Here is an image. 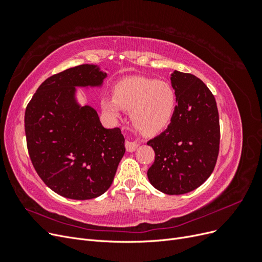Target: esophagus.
I'll list each match as a JSON object with an SVG mask.
<instances>
[{"label":"esophagus","mask_w":262,"mask_h":262,"mask_svg":"<svg viewBox=\"0 0 262 262\" xmlns=\"http://www.w3.org/2000/svg\"><path fill=\"white\" fill-rule=\"evenodd\" d=\"M138 146H139V144L137 143V142H131V141H126L125 142V148L130 153L134 152V150L138 148Z\"/></svg>","instance_id":"1"}]
</instances>
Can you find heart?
<instances>
[{
	"label": "heart",
	"instance_id": "heart-1",
	"mask_svg": "<svg viewBox=\"0 0 262 262\" xmlns=\"http://www.w3.org/2000/svg\"><path fill=\"white\" fill-rule=\"evenodd\" d=\"M177 94L163 81L145 77H130L119 83L115 97L102 100V109L114 119L121 110L131 113L136 129L147 137L163 132L169 125L177 109Z\"/></svg>",
	"mask_w": 262,
	"mask_h": 262
}]
</instances>
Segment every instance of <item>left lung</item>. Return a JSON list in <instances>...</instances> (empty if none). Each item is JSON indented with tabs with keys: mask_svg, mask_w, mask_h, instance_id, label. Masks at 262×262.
I'll list each match as a JSON object with an SVG mask.
<instances>
[{
	"mask_svg": "<svg viewBox=\"0 0 262 262\" xmlns=\"http://www.w3.org/2000/svg\"><path fill=\"white\" fill-rule=\"evenodd\" d=\"M170 81L177 109L167 129L147 142L155 152L147 178L166 194H184L200 187L215 167L219 112L215 98L200 78L173 71Z\"/></svg>",
	"mask_w": 262,
	"mask_h": 262,
	"instance_id": "1",
	"label": "left lung"
}]
</instances>
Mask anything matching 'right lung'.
<instances>
[{
	"label": "right lung",
	"instance_id": "right-lung-1",
	"mask_svg": "<svg viewBox=\"0 0 262 262\" xmlns=\"http://www.w3.org/2000/svg\"><path fill=\"white\" fill-rule=\"evenodd\" d=\"M106 77L95 64L68 69L47 78L26 108L31 163L45 184L68 199L105 193L125 152L121 130L104 128L96 110L77 100L76 87L100 89Z\"/></svg>",
	"mask_w": 262,
	"mask_h": 262
}]
</instances>
